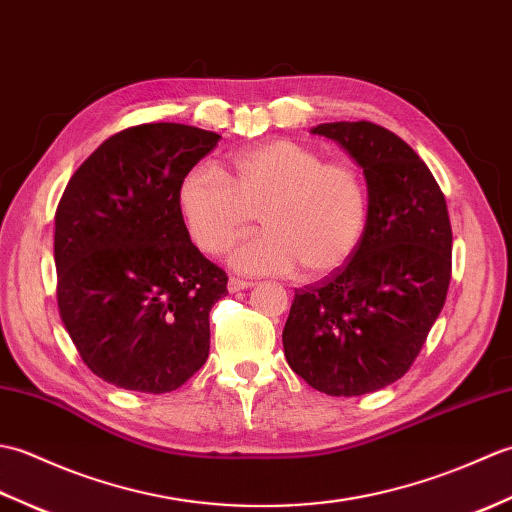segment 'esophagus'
Returning <instances> with one entry per match:
<instances>
[{"label":"esophagus","instance_id":"obj_1","mask_svg":"<svg viewBox=\"0 0 512 512\" xmlns=\"http://www.w3.org/2000/svg\"><path fill=\"white\" fill-rule=\"evenodd\" d=\"M253 286V281L248 279H239V277H228V290L231 292H239V290H246Z\"/></svg>","mask_w":512,"mask_h":512}]
</instances>
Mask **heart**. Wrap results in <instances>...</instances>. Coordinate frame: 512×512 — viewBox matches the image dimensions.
<instances>
[{
	"label": "heart",
	"instance_id": "b5f03b06",
	"mask_svg": "<svg viewBox=\"0 0 512 512\" xmlns=\"http://www.w3.org/2000/svg\"><path fill=\"white\" fill-rule=\"evenodd\" d=\"M191 239L220 255L246 235L257 215L266 231L233 250L246 273L319 279L341 270L361 246L369 222L363 173L347 160H323L295 140H268L237 154L228 180L209 165L193 167L178 189Z\"/></svg>",
	"mask_w": 512,
	"mask_h": 512
}]
</instances>
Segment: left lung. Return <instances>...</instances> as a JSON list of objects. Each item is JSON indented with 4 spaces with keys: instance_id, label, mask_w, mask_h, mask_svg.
Here are the masks:
<instances>
[{
    "instance_id": "1",
    "label": "left lung",
    "mask_w": 512,
    "mask_h": 512,
    "mask_svg": "<svg viewBox=\"0 0 512 512\" xmlns=\"http://www.w3.org/2000/svg\"><path fill=\"white\" fill-rule=\"evenodd\" d=\"M363 167L369 222L341 270L295 290L284 334L292 372L328 396H363L409 372L447 299V200L420 156L369 121L323 123Z\"/></svg>"
}]
</instances>
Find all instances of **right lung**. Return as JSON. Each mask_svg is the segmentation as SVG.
<instances>
[{
	"mask_svg": "<svg viewBox=\"0 0 512 512\" xmlns=\"http://www.w3.org/2000/svg\"><path fill=\"white\" fill-rule=\"evenodd\" d=\"M215 132L143 123L110 136L74 171L54 215L61 321L92 374L167 394L209 358V312L228 277L191 242L182 178Z\"/></svg>",
	"mask_w": 512,
	"mask_h": 512,
	"instance_id": "obj_1",
	"label": "right lung"
}]
</instances>
